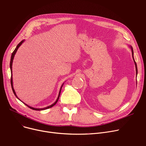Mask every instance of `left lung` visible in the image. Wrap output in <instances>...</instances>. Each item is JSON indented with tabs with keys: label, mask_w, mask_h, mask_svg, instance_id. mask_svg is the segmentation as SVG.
I'll return each instance as SVG.
<instances>
[{
	"label": "left lung",
	"mask_w": 146,
	"mask_h": 146,
	"mask_svg": "<svg viewBox=\"0 0 146 146\" xmlns=\"http://www.w3.org/2000/svg\"><path fill=\"white\" fill-rule=\"evenodd\" d=\"M129 47L131 48V52H132V56H133V60H134V64H135V70H136V74H137V64H136V63H135V62L134 60V57H133L134 52H133V47L131 46H129ZM136 76H137V75H136Z\"/></svg>",
	"instance_id": "1"
}]
</instances>
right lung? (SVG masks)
<instances>
[{"mask_svg": "<svg viewBox=\"0 0 146 146\" xmlns=\"http://www.w3.org/2000/svg\"><path fill=\"white\" fill-rule=\"evenodd\" d=\"M25 42V40H23L22 41H21L20 43H19L17 45V46H16V48H15V50L13 52V53H12V56H11V62H10V68H11V86H12V90H13V93H14V94L15 95V96L16 97V98L19 100H21L20 99H19L18 98H17V95H16V92H15V90H14V88H13V78H12V63H13V59H14V57H15V54H16V52L17 51V50H18V48H19V47H20L21 45H22V44L23 43ZM64 84V83L62 85V86H61V87H60V91H59V95H58V97H57V99H56V102L54 103H53L52 105H50V106H47V107H46V108H41V109H37V108H32V107H31V106H28L27 104H25V103H23H23L25 104H26L27 107H29V108L30 109H32V110H46V109H49V108H52V107H53V106H54L56 104V103L57 102V101H58V100H59V97H60V92H61V90H62V86H63V85Z\"/></svg>", "mask_w": 146, "mask_h": 146, "instance_id": "obj_1", "label": "right lung"}]
</instances>
